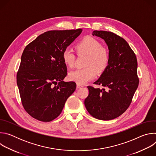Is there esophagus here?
Wrapping results in <instances>:
<instances>
[{"instance_id": "1", "label": "esophagus", "mask_w": 156, "mask_h": 156, "mask_svg": "<svg viewBox=\"0 0 156 156\" xmlns=\"http://www.w3.org/2000/svg\"><path fill=\"white\" fill-rule=\"evenodd\" d=\"M83 87V86L82 85H81V84H76V88L77 89H78V88H80V87Z\"/></svg>"}]
</instances>
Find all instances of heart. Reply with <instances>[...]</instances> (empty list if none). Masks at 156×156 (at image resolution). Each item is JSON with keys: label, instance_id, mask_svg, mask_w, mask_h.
<instances>
[{"label": "heart", "instance_id": "1", "mask_svg": "<svg viewBox=\"0 0 156 156\" xmlns=\"http://www.w3.org/2000/svg\"><path fill=\"white\" fill-rule=\"evenodd\" d=\"M78 54L88 55L85 63L84 69H76L70 72L69 78L71 81L80 84H83L94 79L98 73H103L108 67L110 62L108 51L102 47L101 43L94 37L87 36L81 40L76 45ZM74 51L66 48L62 53L64 63L70 67H73L75 62Z\"/></svg>", "mask_w": 156, "mask_h": 156}]
</instances>
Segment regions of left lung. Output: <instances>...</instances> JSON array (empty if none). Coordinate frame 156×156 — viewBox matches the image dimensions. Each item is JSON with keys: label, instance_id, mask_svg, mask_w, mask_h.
<instances>
[{"label": "left lung", "instance_id": "1", "mask_svg": "<svg viewBox=\"0 0 156 156\" xmlns=\"http://www.w3.org/2000/svg\"><path fill=\"white\" fill-rule=\"evenodd\" d=\"M108 46L110 62L101 77L94 83L104 88L88 86L89 95L84 105L91 115L102 120L114 119L129 107L139 84L136 55L128 42L116 34L94 31Z\"/></svg>", "mask_w": 156, "mask_h": 156}]
</instances>
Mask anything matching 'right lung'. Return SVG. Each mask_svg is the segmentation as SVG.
I'll list each match as a JSON object with an SVG mask.
<instances>
[{
	"label": "right lung",
	"instance_id": "1",
	"mask_svg": "<svg viewBox=\"0 0 156 156\" xmlns=\"http://www.w3.org/2000/svg\"><path fill=\"white\" fill-rule=\"evenodd\" d=\"M81 32L82 29L49 31L25 48L16 83L22 105L34 119L44 122L54 120L75 91V82L63 81L67 70L62 53Z\"/></svg>",
	"mask_w": 156,
	"mask_h": 156
}]
</instances>
